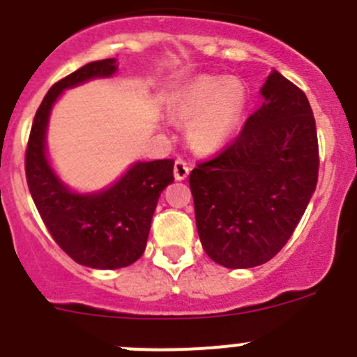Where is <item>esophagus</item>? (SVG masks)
<instances>
[{
    "mask_svg": "<svg viewBox=\"0 0 357 357\" xmlns=\"http://www.w3.org/2000/svg\"><path fill=\"white\" fill-rule=\"evenodd\" d=\"M188 174H190L188 163L183 162V160H176V163H174V178L178 179V181H183V179L188 178Z\"/></svg>",
    "mask_w": 357,
    "mask_h": 357,
    "instance_id": "esophagus-1",
    "label": "esophagus"
}]
</instances>
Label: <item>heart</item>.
Here are the masks:
<instances>
[{"instance_id":"obj_1","label":"heart","mask_w":357,"mask_h":357,"mask_svg":"<svg viewBox=\"0 0 357 357\" xmlns=\"http://www.w3.org/2000/svg\"><path fill=\"white\" fill-rule=\"evenodd\" d=\"M246 98V88L239 79L197 75L176 95L172 112L188 125L190 146L211 155L236 133L245 114Z\"/></svg>"}]
</instances>
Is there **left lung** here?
Wrapping results in <instances>:
<instances>
[{"label":"left lung","mask_w":357,"mask_h":357,"mask_svg":"<svg viewBox=\"0 0 357 357\" xmlns=\"http://www.w3.org/2000/svg\"><path fill=\"white\" fill-rule=\"evenodd\" d=\"M261 96L238 139L188 179L202 248L229 269L275 257L317 186V130L306 95L271 70Z\"/></svg>","instance_id":"1"}]
</instances>
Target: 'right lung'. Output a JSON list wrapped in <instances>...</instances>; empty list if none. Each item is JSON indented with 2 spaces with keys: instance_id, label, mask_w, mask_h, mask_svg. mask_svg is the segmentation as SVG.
Returning a JSON list of instances; mask_svg holds the SVG:
<instances>
[{
  "instance_id": "right-lung-1",
  "label": "right lung",
  "mask_w": 357,
  "mask_h": 357,
  "mask_svg": "<svg viewBox=\"0 0 357 357\" xmlns=\"http://www.w3.org/2000/svg\"><path fill=\"white\" fill-rule=\"evenodd\" d=\"M116 72L118 61L109 58L56 82L36 111L26 151V178L43 224L73 261L93 269L126 268L144 254L160 194L174 181V160L133 162L114 183L95 192L70 188L52 167L47 130L56 102L66 89L111 79Z\"/></svg>"
}]
</instances>
